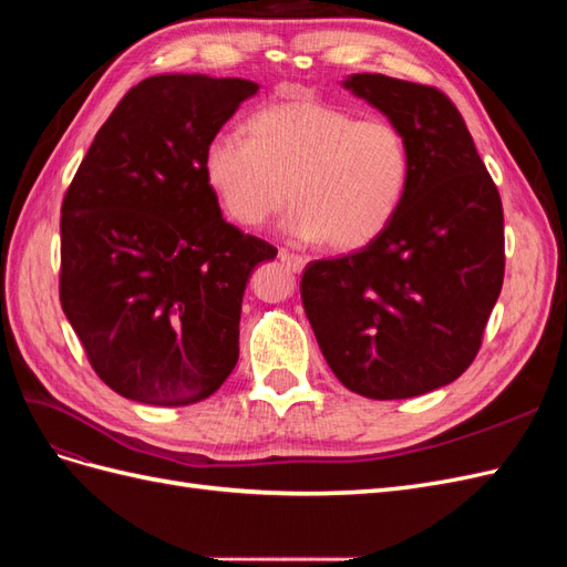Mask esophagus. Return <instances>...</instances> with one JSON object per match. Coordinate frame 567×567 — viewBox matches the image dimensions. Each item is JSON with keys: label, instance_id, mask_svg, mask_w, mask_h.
Returning <instances> with one entry per match:
<instances>
[{"label": "esophagus", "instance_id": "esophagus-1", "mask_svg": "<svg viewBox=\"0 0 567 567\" xmlns=\"http://www.w3.org/2000/svg\"><path fill=\"white\" fill-rule=\"evenodd\" d=\"M279 260L288 269H293V271H302V267L307 265V257H302V255H298L293 250H288V248H279Z\"/></svg>", "mask_w": 567, "mask_h": 567}]
</instances>
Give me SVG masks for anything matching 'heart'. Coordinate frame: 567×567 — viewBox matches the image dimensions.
<instances>
[{
    "label": "heart",
    "mask_w": 567,
    "mask_h": 567,
    "mask_svg": "<svg viewBox=\"0 0 567 567\" xmlns=\"http://www.w3.org/2000/svg\"><path fill=\"white\" fill-rule=\"evenodd\" d=\"M248 140L219 132L205 144L203 175L238 227H260L290 200L288 229L350 252L398 217L411 177V146L388 117H362L315 96L257 111Z\"/></svg>",
    "instance_id": "1"
}]
</instances>
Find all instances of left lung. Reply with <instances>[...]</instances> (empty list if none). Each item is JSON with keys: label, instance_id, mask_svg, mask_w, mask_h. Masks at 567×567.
Instances as JSON below:
<instances>
[{"label": "left lung", "instance_id": "left-lung-1", "mask_svg": "<svg viewBox=\"0 0 567 567\" xmlns=\"http://www.w3.org/2000/svg\"><path fill=\"white\" fill-rule=\"evenodd\" d=\"M342 84L404 130L411 177L381 238L305 267L302 307L342 385L406 400L456 381L483 346L504 284L502 196L442 90L381 73Z\"/></svg>", "mask_w": 567, "mask_h": 567}]
</instances>
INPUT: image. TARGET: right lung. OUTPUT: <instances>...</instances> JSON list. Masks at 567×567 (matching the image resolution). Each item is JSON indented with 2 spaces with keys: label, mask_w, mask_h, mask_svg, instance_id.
I'll return each mask as SVG.
<instances>
[{
  "label": "right lung",
  "mask_w": 567,
  "mask_h": 567,
  "mask_svg": "<svg viewBox=\"0 0 567 567\" xmlns=\"http://www.w3.org/2000/svg\"><path fill=\"white\" fill-rule=\"evenodd\" d=\"M257 84L156 75L96 132L61 205V307L92 369L127 400L196 404L238 362L252 269L277 248L221 219L205 144Z\"/></svg>",
  "instance_id": "obj_1"
}]
</instances>
